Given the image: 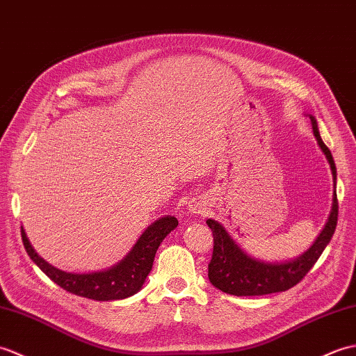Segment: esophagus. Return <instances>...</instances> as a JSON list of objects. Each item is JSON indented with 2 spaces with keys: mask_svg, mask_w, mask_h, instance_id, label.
Returning a JSON list of instances; mask_svg holds the SVG:
<instances>
[{
  "mask_svg": "<svg viewBox=\"0 0 356 356\" xmlns=\"http://www.w3.org/2000/svg\"><path fill=\"white\" fill-rule=\"evenodd\" d=\"M191 211L192 213H198V215H201V213H205V207H204L201 202H195L193 205H191Z\"/></svg>",
  "mask_w": 356,
  "mask_h": 356,
  "instance_id": "1",
  "label": "esophagus"
}]
</instances>
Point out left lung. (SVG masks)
Segmentation results:
<instances>
[{"label": "left lung", "instance_id": "1", "mask_svg": "<svg viewBox=\"0 0 356 356\" xmlns=\"http://www.w3.org/2000/svg\"><path fill=\"white\" fill-rule=\"evenodd\" d=\"M314 136L318 141V146L325 152L327 161L330 164L334 175V183L337 186V168L334 163L332 154L329 147L323 143L320 137L318 126L315 118L309 115ZM338 220V200L337 191L334 193V205L327 224L323 232L314 242L312 247L305 254L289 260L283 264H266L260 260L252 259L234 243V241L228 236L225 228L218 220L207 219V225L213 233V254L209 264V279L215 288L232 296H265L273 292L288 291L302 282L305 275L311 271V268L321 256L323 250L332 239Z\"/></svg>", "mask_w": 356, "mask_h": 356}]
</instances>
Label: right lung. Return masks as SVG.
<instances>
[{"label": "right lung", "instance_id": "right-lung-1", "mask_svg": "<svg viewBox=\"0 0 356 356\" xmlns=\"http://www.w3.org/2000/svg\"><path fill=\"white\" fill-rule=\"evenodd\" d=\"M177 225L178 219L175 216H165L155 220L141 234L136 247L120 264L109 268V270L90 274L65 273L47 264L42 257L38 256V252L30 245L22 227L21 238L30 259L41 268V271L47 274V277H50L62 289L85 298L108 302V300H122L131 297L141 289L147 274L152 270L158 247Z\"/></svg>", "mask_w": 356, "mask_h": 356}]
</instances>
